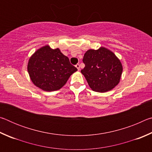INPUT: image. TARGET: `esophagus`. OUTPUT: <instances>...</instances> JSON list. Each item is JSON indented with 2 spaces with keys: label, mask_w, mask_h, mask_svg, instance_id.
Wrapping results in <instances>:
<instances>
[{
  "label": "esophagus",
  "mask_w": 152,
  "mask_h": 152,
  "mask_svg": "<svg viewBox=\"0 0 152 152\" xmlns=\"http://www.w3.org/2000/svg\"><path fill=\"white\" fill-rule=\"evenodd\" d=\"M76 68L77 69H78V70H80V65H79V64H76Z\"/></svg>",
  "instance_id": "1"
}]
</instances>
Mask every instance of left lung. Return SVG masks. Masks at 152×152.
Wrapping results in <instances>:
<instances>
[{"mask_svg": "<svg viewBox=\"0 0 152 152\" xmlns=\"http://www.w3.org/2000/svg\"><path fill=\"white\" fill-rule=\"evenodd\" d=\"M82 61L85 67L81 73L92 91L106 92L119 83L123 66L113 51L104 47L91 49L84 53Z\"/></svg>", "mask_w": 152, "mask_h": 152, "instance_id": "left-lung-1", "label": "left lung"}]
</instances>
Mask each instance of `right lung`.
Instances as JSON below:
<instances>
[{"mask_svg": "<svg viewBox=\"0 0 152 152\" xmlns=\"http://www.w3.org/2000/svg\"><path fill=\"white\" fill-rule=\"evenodd\" d=\"M77 70L60 49H51L48 45L38 49L29 58L27 64L31 80L38 88L47 92L62 88Z\"/></svg>", "mask_w": 152, "mask_h": 152, "instance_id": "add662e5", "label": "right lung"}]
</instances>
